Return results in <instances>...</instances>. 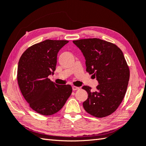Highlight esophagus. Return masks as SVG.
I'll return each instance as SVG.
<instances>
[{
  "label": "esophagus",
  "instance_id": "34e87169",
  "mask_svg": "<svg viewBox=\"0 0 146 146\" xmlns=\"http://www.w3.org/2000/svg\"><path fill=\"white\" fill-rule=\"evenodd\" d=\"M72 88H73V90L75 91L76 90H78L79 89V87H75V86H73Z\"/></svg>",
  "mask_w": 146,
  "mask_h": 146
}]
</instances>
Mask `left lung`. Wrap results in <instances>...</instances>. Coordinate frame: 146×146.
<instances>
[{
	"mask_svg": "<svg viewBox=\"0 0 146 146\" xmlns=\"http://www.w3.org/2000/svg\"><path fill=\"white\" fill-rule=\"evenodd\" d=\"M73 42L85 59L86 71L96 77L99 85L95 92L83 86L88 98L83 102L90 115L103 118L116 110L123 99L130 78V70L121 50L112 43L99 38H87Z\"/></svg>",
	"mask_w": 146,
	"mask_h": 146,
	"instance_id": "obj_1",
	"label": "left lung"
}]
</instances>
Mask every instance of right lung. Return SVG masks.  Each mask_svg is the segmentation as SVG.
<instances>
[{"label":"right lung","mask_w":146,"mask_h":146,"mask_svg":"<svg viewBox=\"0 0 146 146\" xmlns=\"http://www.w3.org/2000/svg\"><path fill=\"white\" fill-rule=\"evenodd\" d=\"M68 42L45 40L28 48L19 59L17 79L20 90L31 109L40 115L58 112L72 92L71 85H59L48 78L56 70L58 52Z\"/></svg>","instance_id":"obj_1"}]
</instances>
